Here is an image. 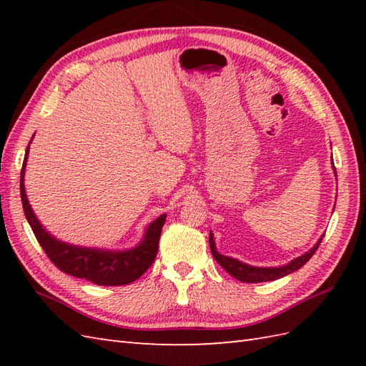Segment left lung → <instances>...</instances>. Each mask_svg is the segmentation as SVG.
Instances as JSON below:
<instances>
[{
  "label": "left lung",
  "mask_w": 366,
  "mask_h": 366,
  "mask_svg": "<svg viewBox=\"0 0 366 366\" xmlns=\"http://www.w3.org/2000/svg\"><path fill=\"white\" fill-rule=\"evenodd\" d=\"M335 174H337V171H335ZM322 237H324V234L315 244L312 250H308L305 254L299 256V258L292 259L291 262L285 264V266H282V267H254V266H248V264H245V262H240L234 258H229V256L220 254L215 248L212 232L209 234V245H211V252H212V256L215 258V261L219 262L229 275H232L236 280H239V282H244V283H261V282H274V280H278L285 275H290V274H292V272L300 269L303 264L308 262V259L315 254L317 247H320V244H321Z\"/></svg>",
  "instance_id": "left-lung-1"
}]
</instances>
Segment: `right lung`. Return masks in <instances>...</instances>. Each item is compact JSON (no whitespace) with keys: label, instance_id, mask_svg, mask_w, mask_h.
<instances>
[{"label":"right lung","instance_id":"obj_1","mask_svg":"<svg viewBox=\"0 0 366 366\" xmlns=\"http://www.w3.org/2000/svg\"><path fill=\"white\" fill-rule=\"evenodd\" d=\"M28 151L29 144L26 147L25 160H23L20 174V197L23 211H25V217L31 229L34 232L37 242L41 244L45 254L49 256L54 266L61 272H64V274L76 278H84L99 286H122L135 282V280L142 277L151 267L155 256H157L160 232L167 215L163 214L157 217L152 223H149L142 242L135 248H130V250H99V248L79 247L58 240L49 231H45L28 203L25 182H23V179H25Z\"/></svg>","mask_w":366,"mask_h":366}]
</instances>
